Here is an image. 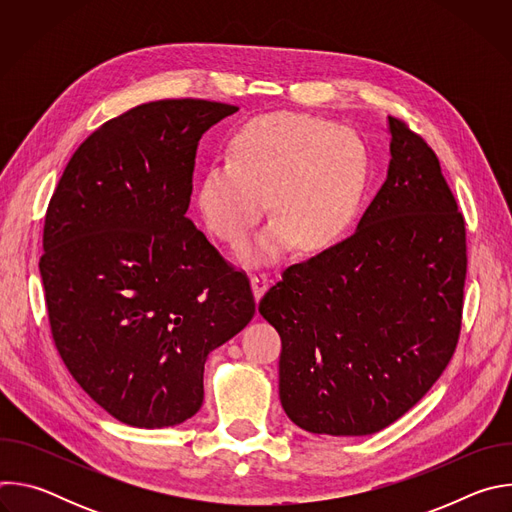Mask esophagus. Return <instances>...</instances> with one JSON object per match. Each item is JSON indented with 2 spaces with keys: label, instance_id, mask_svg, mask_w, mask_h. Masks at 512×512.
Segmentation results:
<instances>
[{
  "label": "esophagus",
  "instance_id": "1",
  "mask_svg": "<svg viewBox=\"0 0 512 512\" xmlns=\"http://www.w3.org/2000/svg\"><path fill=\"white\" fill-rule=\"evenodd\" d=\"M267 285H269V277H267L265 273L259 271V273H253V275H251V289H253V296H255L257 302H259L261 296L265 294Z\"/></svg>",
  "mask_w": 512,
  "mask_h": 512
}]
</instances>
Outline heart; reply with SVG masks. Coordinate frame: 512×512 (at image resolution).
Here are the masks:
<instances>
[{
    "instance_id": "obj_1",
    "label": "heart",
    "mask_w": 512,
    "mask_h": 512,
    "mask_svg": "<svg viewBox=\"0 0 512 512\" xmlns=\"http://www.w3.org/2000/svg\"><path fill=\"white\" fill-rule=\"evenodd\" d=\"M198 184L206 227L225 243L243 241L269 208L275 221L243 249L247 259H275L298 241L328 247L348 227L367 184L364 143L334 121L275 111L245 121Z\"/></svg>"
}]
</instances>
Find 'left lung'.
I'll use <instances>...</instances> for the list:
<instances>
[{"label":"left lung","mask_w":512,"mask_h":512,"mask_svg":"<svg viewBox=\"0 0 512 512\" xmlns=\"http://www.w3.org/2000/svg\"><path fill=\"white\" fill-rule=\"evenodd\" d=\"M387 180L348 239L259 302L281 336L279 399L310 433L371 435L442 377L462 330L466 223L440 160L389 117Z\"/></svg>","instance_id":"left-lung-1"}]
</instances>
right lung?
<instances>
[{
  "mask_svg": "<svg viewBox=\"0 0 512 512\" xmlns=\"http://www.w3.org/2000/svg\"><path fill=\"white\" fill-rule=\"evenodd\" d=\"M235 111L202 99L137 105L79 145L50 198L40 275L52 340L121 423L192 417L208 352L255 314L247 273L186 216L198 141Z\"/></svg>",
  "mask_w": 512,
  "mask_h": 512,
  "instance_id": "add662e5",
  "label": "right lung"
}]
</instances>
